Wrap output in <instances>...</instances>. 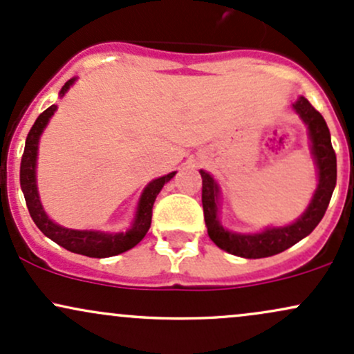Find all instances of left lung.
Here are the masks:
<instances>
[{
    "instance_id": "1",
    "label": "left lung",
    "mask_w": 354,
    "mask_h": 354,
    "mask_svg": "<svg viewBox=\"0 0 354 354\" xmlns=\"http://www.w3.org/2000/svg\"><path fill=\"white\" fill-rule=\"evenodd\" d=\"M292 106L308 125L313 156L316 158L317 170H319V184H317L311 204L295 224L286 225V227L266 229L264 232L252 234V236L229 232L222 227L217 219V192H219L217 184L207 172L201 170L202 207H204L209 237L216 242V245L234 256L245 257V259H261V257H269L286 251L315 230L331 201L336 185V153L331 145V135H329L326 122L323 115L308 102V98L299 97Z\"/></svg>"
}]
</instances>
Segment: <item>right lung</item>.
Segmentation results:
<instances>
[{
    "label": "right lung",
    "mask_w": 354,
    "mask_h": 354,
    "mask_svg": "<svg viewBox=\"0 0 354 354\" xmlns=\"http://www.w3.org/2000/svg\"><path fill=\"white\" fill-rule=\"evenodd\" d=\"M75 78H71L63 85L59 95H65L66 90L73 85ZM57 110V105H51L45 110L43 113H39L31 130L28 132L26 144H25V152L21 157V167H19V184H21L23 196H25L26 207L30 210V216L33 219L37 227L45 234L46 237H50L51 241L57 242L58 245L65 248L66 251L82 254V256L88 257H110L122 254L129 249L135 248L142 239L145 237V234L149 232L150 222H152V207L153 202L160 192L164 184L170 180L176 172H170L167 176L156 178V180L150 182L147 185L144 194H142L140 202H138L137 214H135V221L127 232L120 234H103V232H95V230H73V229H65L62 225L55 224L53 221L48 219V216L45 214V210L41 207V202H39L38 190H37V176H35V167H37V150H38V140L39 135H41L43 129H45L51 115Z\"/></svg>",
    "instance_id": "1"
}]
</instances>
